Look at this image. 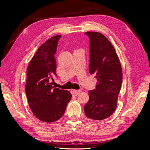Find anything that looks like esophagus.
<instances>
[{"label":"esophagus","instance_id":"34e87169","mask_svg":"<svg viewBox=\"0 0 150 150\" xmlns=\"http://www.w3.org/2000/svg\"><path fill=\"white\" fill-rule=\"evenodd\" d=\"M72 94L74 95V96H77V95L81 93V90H75V89H72L71 90Z\"/></svg>","mask_w":150,"mask_h":150}]
</instances>
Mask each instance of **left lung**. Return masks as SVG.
Masks as SVG:
<instances>
[{"mask_svg":"<svg viewBox=\"0 0 150 150\" xmlns=\"http://www.w3.org/2000/svg\"><path fill=\"white\" fill-rule=\"evenodd\" d=\"M89 38V72L98 80L96 89L89 91V99L84 110L94 120L110 117L115 111L122 83V69L114 47L102 34L84 33Z\"/></svg>","mask_w":150,"mask_h":150,"instance_id":"8db88e82","label":"left lung"}]
</instances>
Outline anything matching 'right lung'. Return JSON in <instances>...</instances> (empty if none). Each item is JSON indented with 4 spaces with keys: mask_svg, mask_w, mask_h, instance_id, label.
<instances>
[{
    "mask_svg": "<svg viewBox=\"0 0 150 150\" xmlns=\"http://www.w3.org/2000/svg\"><path fill=\"white\" fill-rule=\"evenodd\" d=\"M61 35L53 36L38 49L27 70L25 94L31 111L39 120L51 122L64 115L72 95L50 82L56 76L54 54Z\"/></svg>",
    "mask_w": 150,
    "mask_h": 150,
    "instance_id": "right-lung-1",
    "label": "right lung"
}]
</instances>
